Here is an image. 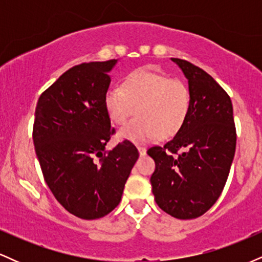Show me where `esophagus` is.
I'll use <instances>...</instances> for the list:
<instances>
[{
  "instance_id": "obj_1",
  "label": "esophagus",
  "mask_w": 262,
  "mask_h": 262,
  "mask_svg": "<svg viewBox=\"0 0 262 262\" xmlns=\"http://www.w3.org/2000/svg\"><path fill=\"white\" fill-rule=\"evenodd\" d=\"M138 151H139V154H140L141 156L146 154V149L144 148V146H138Z\"/></svg>"
}]
</instances>
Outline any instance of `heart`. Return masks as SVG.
<instances>
[{"instance_id": "1", "label": "heart", "mask_w": 262, "mask_h": 262, "mask_svg": "<svg viewBox=\"0 0 262 262\" xmlns=\"http://www.w3.org/2000/svg\"><path fill=\"white\" fill-rule=\"evenodd\" d=\"M107 114L117 124H124L135 113L138 117L119 130L121 139L148 143L179 133L191 108V93L181 80L169 79L150 69H138L123 80L121 87H110L104 95Z\"/></svg>"}]
</instances>
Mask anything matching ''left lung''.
Returning a JSON list of instances; mask_svg holds the SVG:
<instances>
[{
    "label": "left lung",
    "mask_w": 262,
    "mask_h": 262,
    "mask_svg": "<svg viewBox=\"0 0 262 262\" xmlns=\"http://www.w3.org/2000/svg\"><path fill=\"white\" fill-rule=\"evenodd\" d=\"M188 81L187 119L164 146H152L150 182L158 206L179 219L204 214L223 191L235 154L236 132L228 93L206 71L182 59H171Z\"/></svg>",
    "instance_id": "8db88e82"
}]
</instances>
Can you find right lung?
<instances>
[{
	"label": "right lung",
	"instance_id": "right-lung-1",
	"mask_svg": "<svg viewBox=\"0 0 262 262\" xmlns=\"http://www.w3.org/2000/svg\"><path fill=\"white\" fill-rule=\"evenodd\" d=\"M117 62L69 69L41 93L35 108L33 141L45 182L68 212L87 221L118 206L139 158L129 140L104 151L114 133L104 95Z\"/></svg>",
	"mask_w": 262,
	"mask_h": 262
}]
</instances>
